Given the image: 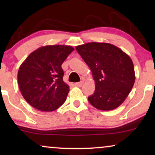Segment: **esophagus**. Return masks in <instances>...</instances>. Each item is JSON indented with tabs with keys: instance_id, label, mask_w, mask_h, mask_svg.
<instances>
[{
	"instance_id": "obj_1",
	"label": "esophagus",
	"mask_w": 155,
	"mask_h": 155,
	"mask_svg": "<svg viewBox=\"0 0 155 155\" xmlns=\"http://www.w3.org/2000/svg\"><path fill=\"white\" fill-rule=\"evenodd\" d=\"M82 84H83V82L82 81H81V82H76V83L75 84V85L76 86V87H82Z\"/></svg>"
}]
</instances>
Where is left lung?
<instances>
[{
  "instance_id": "8db88e82",
  "label": "left lung",
  "mask_w": 155,
  "mask_h": 155,
  "mask_svg": "<svg viewBox=\"0 0 155 155\" xmlns=\"http://www.w3.org/2000/svg\"><path fill=\"white\" fill-rule=\"evenodd\" d=\"M76 50L92 71L94 94L88 101L99 110L109 111L119 107L135 83L131 58L117 46L91 42L76 46Z\"/></svg>"
}]
</instances>
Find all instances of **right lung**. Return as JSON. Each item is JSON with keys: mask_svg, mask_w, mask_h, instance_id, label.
Listing matches in <instances>:
<instances>
[{"mask_svg": "<svg viewBox=\"0 0 155 155\" xmlns=\"http://www.w3.org/2000/svg\"><path fill=\"white\" fill-rule=\"evenodd\" d=\"M73 51L71 46H42L21 64L18 73L19 88L31 107L53 111L65 102L70 90L63 82L61 65Z\"/></svg>", "mask_w": 155, "mask_h": 155, "instance_id": "obj_1", "label": "right lung"}]
</instances>
